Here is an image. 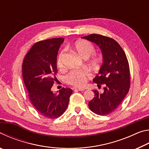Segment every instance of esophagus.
Listing matches in <instances>:
<instances>
[{
  "label": "esophagus",
  "instance_id": "34e87169",
  "mask_svg": "<svg viewBox=\"0 0 149 149\" xmlns=\"http://www.w3.org/2000/svg\"><path fill=\"white\" fill-rule=\"evenodd\" d=\"M73 89H74V90H77V91H84L85 90L84 89H83V88H76V87L73 88Z\"/></svg>",
  "mask_w": 149,
  "mask_h": 149
}]
</instances>
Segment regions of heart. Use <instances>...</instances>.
I'll return each instance as SVG.
<instances>
[{
    "instance_id": "heart-1",
    "label": "heart",
    "mask_w": 149,
    "mask_h": 149,
    "mask_svg": "<svg viewBox=\"0 0 149 149\" xmlns=\"http://www.w3.org/2000/svg\"><path fill=\"white\" fill-rule=\"evenodd\" d=\"M74 49L79 56L83 58L87 59L95 52V49L93 45L85 40H80L75 42ZM65 56V50L60 52L57 60V65L59 68L63 67V60ZM97 59L93 58L92 64H97ZM91 77V73L87 70H74L69 72L65 77V80L68 84L75 87H81L87 81L88 78Z\"/></svg>"
}]
</instances>
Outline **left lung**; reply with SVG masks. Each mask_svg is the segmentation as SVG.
I'll use <instances>...</instances> for the list:
<instances>
[{"label": "left lung", "mask_w": 149, "mask_h": 149, "mask_svg": "<svg viewBox=\"0 0 149 149\" xmlns=\"http://www.w3.org/2000/svg\"><path fill=\"white\" fill-rule=\"evenodd\" d=\"M99 47L102 55V64L93 82L104 90H94L95 97L89 101V107L96 114L106 116L119 107L130 87V67L124 51L112 38L98 34L82 37Z\"/></svg>", "instance_id": "obj_1"}]
</instances>
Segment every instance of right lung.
Returning a JSON list of instances; mask_svg holds the SVG:
<instances>
[{
    "mask_svg": "<svg viewBox=\"0 0 149 149\" xmlns=\"http://www.w3.org/2000/svg\"><path fill=\"white\" fill-rule=\"evenodd\" d=\"M64 41L53 38L36 42L22 64L24 81L32 104L41 115L50 119L63 114L73 92L70 88H62L57 93L51 90L56 81L54 75L58 72V51Z\"/></svg>",
    "mask_w": 149,
    "mask_h": 149,
    "instance_id": "1",
    "label": "right lung"
}]
</instances>
